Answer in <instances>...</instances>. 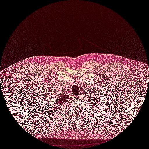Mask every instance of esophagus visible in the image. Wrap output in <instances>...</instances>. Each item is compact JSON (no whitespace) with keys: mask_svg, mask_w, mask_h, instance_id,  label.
<instances>
[{"mask_svg":"<svg viewBox=\"0 0 149 149\" xmlns=\"http://www.w3.org/2000/svg\"><path fill=\"white\" fill-rule=\"evenodd\" d=\"M77 97V99H80V98H81V95H78V96H77V97Z\"/></svg>","mask_w":149,"mask_h":149,"instance_id":"34e87169","label":"esophagus"}]
</instances>
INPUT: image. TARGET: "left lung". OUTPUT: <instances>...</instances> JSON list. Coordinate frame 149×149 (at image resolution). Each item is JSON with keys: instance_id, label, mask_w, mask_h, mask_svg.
I'll return each instance as SVG.
<instances>
[{"instance_id": "obj_1", "label": "left lung", "mask_w": 149, "mask_h": 149, "mask_svg": "<svg viewBox=\"0 0 149 149\" xmlns=\"http://www.w3.org/2000/svg\"><path fill=\"white\" fill-rule=\"evenodd\" d=\"M88 100H89V102H90L92 104H93V106H95V107L97 106V104H98V103H99V100H98L97 97H96L95 98V97L89 98Z\"/></svg>"}]
</instances>
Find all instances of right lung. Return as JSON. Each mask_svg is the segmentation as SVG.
<instances>
[{"label":"right lung","mask_w":149,"mask_h":149,"mask_svg":"<svg viewBox=\"0 0 149 149\" xmlns=\"http://www.w3.org/2000/svg\"><path fill=\"white\" fill-rule=\"evenodd\" d=\"M68 95H60L57 98V102H59L60 105H63L67 102Z\"/></svg>","instance_id":"1"}]
</instances>
